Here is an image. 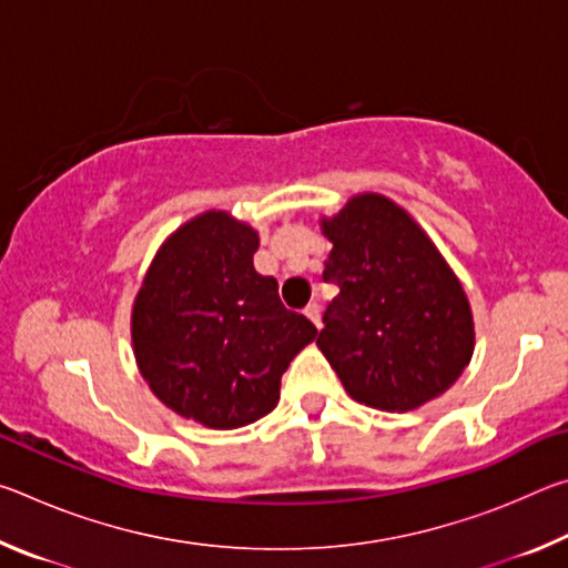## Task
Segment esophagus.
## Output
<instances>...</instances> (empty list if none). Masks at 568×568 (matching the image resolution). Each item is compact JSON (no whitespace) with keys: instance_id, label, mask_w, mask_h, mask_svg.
<instances>
[{"instance_id":"esophagus-1","label":"esophagus","mask_w":568,"mask_h":568,"mask_svg":"<svg viewBox=\"0 0 568 568\" xmlns=\"http://www.w3.org/2000/svg\"><path fill=\"white\" fill-rule=\"evenodd\" d=\"M305 318L311 321L315 328H321V305L318 303H311L305 307Z\"/></svg>"}]
</instances>
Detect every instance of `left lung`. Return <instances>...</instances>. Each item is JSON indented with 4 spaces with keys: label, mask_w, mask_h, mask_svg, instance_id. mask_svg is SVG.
Instances as JSON below:
<instances>
[{
    "label": "left lung",
    "mask_w": 568,
    "mask_h": 568,
    "mask_svg": "<svg viewBox=\"0 0 568 568\" xmlns=\"http://www.w3.org/2000/svg\"><path fill=\"white\" fill-rule=\"evenodd\" d=\"M333 250L323 281L341 293L323 315L318 345L345 393L406 413L438 398L474 355V313L464 285L408 210L358 192L321 217Z\"/></svg>",
    "instance_id": "obj_1"
}]
</instances>
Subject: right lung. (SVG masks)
<instances>
[{
	"label": "right lung",
	"mask_w": 568,
	"mask_h": 568,
	"mask_svg": "<svg viewBox=\"0 0 568 568\" xmlns=\"http://www.w3.org/2000/svg\"><path fill=\"white\" fill-rule=\"evenodd\" d=\"M257 230L225 210L182 223L152 257L132 303V353L178 416L233 430L271 413L281 378L315 325L261 275Z\"/></svg>",
	"instance_id": "add662e5"
}]
</instances>
